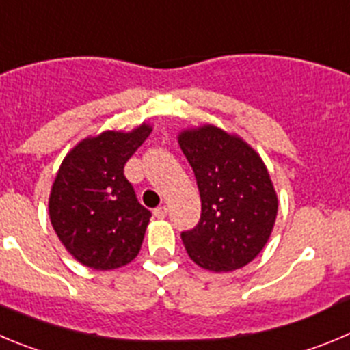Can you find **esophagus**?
Here are the masks:
<instances>
[{
	"label": "esophagus",
	"instance_id": "obj_1",
	"mask_svg": "<svg viewBox=\"0 0 350 350\" xmlns=\"http://www.w3.org/2000/svg\"><path fill=\"white\" fill-rule=\"evenodd\" d=\"M153 214H155V218L163 219V218H165V216H167V207H165V206L157 207V209L153 211Z\"/></svg>",
	"mask_w": 350,
	"mask_h": 350
}]
</instances>
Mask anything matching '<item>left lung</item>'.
<instances>
[{
  "label": "left lung",
  "instance_id": "left-lung-1",
  "mask_svg": "<svg viewBox=\"0 0 350 350\" xmlns=\"http://www.w3.org/2000/svg\"><path fill=\"white\" fill-rule=\"evenodd\" d=\"M179 146L195 172L202 213L183 232L191 260L211 272L242 269L265 247L277 218V193L261 157L216 125L187 129Z\"/></svg>",
  "mask_w": 350,
  "mask_h": 350
}]
</instances>
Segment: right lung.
Masks as SVG:
<instances>
[{"mask_svg": "<svg viewBox=\"0 0 350 350\" xmlns=\"http://www.w3.org/2000/svg\"><path fill=\"white\" fill-rule=\"evenodd\" d=\"M150 132L148 124L105 131L85 137L62 160L49 214L59 241L81 265L113 270L139 253L152 213L137 202L124 165Z\"/></svg>", "mask_w": 350, "mask_h": 350, "instance_id": "1", "label": "right lung"}]
</instances>
